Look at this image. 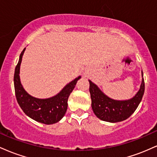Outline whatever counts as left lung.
Returning <instances> with one entry per match:
<instances>
[{"label": "left lung", "mask_w": 157, "mask_h": 157, "mask_svg": "<svg viewBox=\"0 0 157 157\" xmlns=\"http://www.w3.org/2000/svg\"><path fill=\"white\" fill-rule=\"evenodd\" d=\"M142 83L132 98L126 100H116L110 98L99 89L96 84L89 81L91 108L94 114L101 120L109 122H118L126 120L137 109L145 91V82L142 71Z\"/></svg>", "instance_id": "8db88e82"}]
</instances>
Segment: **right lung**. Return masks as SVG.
<instances>
[{
	"label": "right lung",
	"mask_w": 157,
	"mask_h": 157,
	"mask_svg": "<svg viewBox=\"0 0 157 157\" xmlns=\"http://www.w3.org/2000/svg\"><path fill=\"white\" fill-rule=\"evenodd\" d=\"M25 49L26 48L20 55L14 75V86L17 101L23 112L32 120L46 125L56 123L64 117L68 107V97L81 77H77L71 81L55 96L46 99L32 97L23 89L20 79V67Z\"/></svg>",
	"instance_id": "right-lung-1"
}]
</instances>
